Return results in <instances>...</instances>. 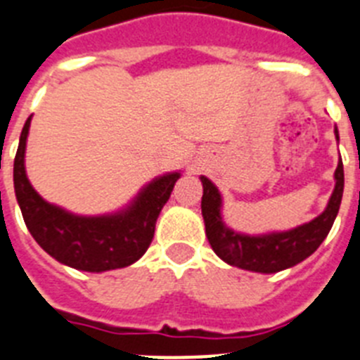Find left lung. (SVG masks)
I'll use <instances>...</instances> for the list:
<instances>
[{"label": "left lung", "mask_w": 360, "mask_h": 360, "mask_svg": "<svg viewBox=\"0 0 360 360\" xmlns=\"http://www.w3.org/2000/svg\"><path fill=\"white\" fill-rule=\"evenodd\" d=\"M335 136L339 140L337 129H335ZM200 180L204 186L202 217L205 222V235L214 253L229 266L257 273H276L308 259L328 236L342 200L344 167L340 160L335 169V189L324 213L313 218L311 222L290 231L259 236L242 235L229 229L220 214L222 196L218 193L217 186L210 178L200 176Z\"/></svg>", "instance_id": "left-lung-1"}]
</instances>
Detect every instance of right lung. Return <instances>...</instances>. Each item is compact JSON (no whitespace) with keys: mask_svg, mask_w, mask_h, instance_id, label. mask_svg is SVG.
<instances>
[{"mask_svg":"<svg viewBox=\"0 0 360 360\" xmlns=\"http://www.w3.org/2000/svg\"><path fill=\"white\" fill-rule=\"evenodd\" d=\"M23 125L14 158V191L34 240L58 262L82 271L100 273L131 266L147 251L155 236L156 218L169 200L180 173L147 184L125 210L103 217H78L45 202L25 173V146L30 127Z\"/></svg>","mask_w":360,"mask_h":360,"instance_id":"1","label":"right lung"}]
</instances>
